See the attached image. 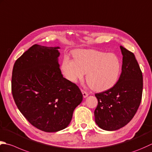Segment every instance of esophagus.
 <instances>
[{"mask_svg":"<svg viewBox=\"0 0 152 152\" xmlns=\"http://www.w3.org/2000/svg\"><path fill=\"white\" fill-rule=\"evenodd\" d=\"M81 91H82V94H83V96H84V97H87V96H88V92H86V91L83 90H82Z\"/></svg>","mask_w":152,"mask_h":152,"instance_id":"obj_1","label":"esophagus"}]
</instances>
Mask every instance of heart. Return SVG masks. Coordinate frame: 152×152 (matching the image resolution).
Listing matches in <instances>:
<instances>
[{
  "label": "heart",
  "instance_id": "1",
  "mask_svg": "<svg viewBox=\"0 0 152 152\" xmlns=\"http://www.w3.org/2000/svg\"><path fill=\"white\" fill-rule=\"evenodd\" d=\"M74 61L65 56L62 69L69 81L76 83L84 78L90 88L104 91L113 87L118 79L121 70L119 58L114 53L95 50H80L74 53Z\"/></svg>",
  "mask_w": 152,
  "mask_h": 152
}]
</instances>
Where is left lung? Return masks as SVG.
I'll list each match as a JSON object with an SVG mask.
<instances>
[{
  "instance_id": "1",
  "label": "left lung",
  "mask_w": 152,
  "mask_h": 152,
  "mask_svg": "<svg viewBox=\"0 0 152 152\" xmlns=\"http://www.w3.org/2000/svg\"><path fill=\"white\" fill-rule=\"evenodd\" d=\"M123 55L122 72L116 84L108 90L96 94L98 101L94 111L99 128L113 131L132 120L140 104L143 76L134 53L120 46Z\"/></svg>"
}]
</instances>
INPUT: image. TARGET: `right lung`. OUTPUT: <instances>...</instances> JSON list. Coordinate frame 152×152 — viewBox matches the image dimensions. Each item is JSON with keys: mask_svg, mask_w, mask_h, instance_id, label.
I'll return each instance as SVG.
<instances>
[{"mask_svg": "<svg viewBox=\"0 0 152 152\" xmlns=\"http://www.w3.org/2000/svg\"><path fill=\"white\" fill-rule=\"evenodd\" d=\"M58 49L34 45L15 62L12 76L18 108L29 123L47 132L66 128L83 97L78 86L62 76Z\"/></svg>", "mask_w": 152, "mask_h": 152, "instance_id": "1", "label": "right lung"}]
</instances>
